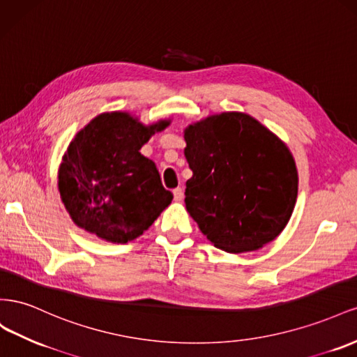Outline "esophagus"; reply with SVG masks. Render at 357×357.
Listing matches in <instances>:
<instances>
[{"label": "esophagus", "instance_id": "34e87169", "mask_svg": "<svg viewBox=\"0 0 357 357\" xmlns=\"http://www.w3.org/2000/svg\"><path fill=\"white\" fill-rule=\"evenodd\" d=\"M173 197H175L176 202H182V200H184V190H182L181 187L173 190Z\"/></svg>", "mask_w": 357, "mask_h": 357}]
</instances>
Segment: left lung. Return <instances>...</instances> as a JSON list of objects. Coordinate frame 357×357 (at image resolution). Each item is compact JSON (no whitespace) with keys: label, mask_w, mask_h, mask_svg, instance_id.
Segmentation results:
<instances>
[{"label":"left lung","mask_w":357,"mask_h":357,"mask_svg":"<svg viewBox=\"0 0 357 357\" xmlns=\"http://www.w3.org/2000/svg\"><path fill=\"white\" fill-rule=\"evenodd\" d=\"M192 176L185 206L217 248L256 251L287 226L298 169L287 145L243 112H222L184 130Z\"/></svg>","instance_id":"1"}]
</instances>
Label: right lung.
<instances>
[{
    "mask_svg": "<svg viewBox=\"0 0 357 357\" xmlns=\"http://www.w3.org/2000/svg\"><path fill=\"white\" fill-rule=\"evenodd\" d=\"M145 126L130 112H105L70 142L58 169V191L79 229L112 242L144 235L173 199L161 184L155 162L140 148L170 126Z\"/></svg>",
    "mask_w": 357,
    "mask_h": 357,
    "instance_id": "right-lung-1",
    "label": "right lung"
}]
</instances>
